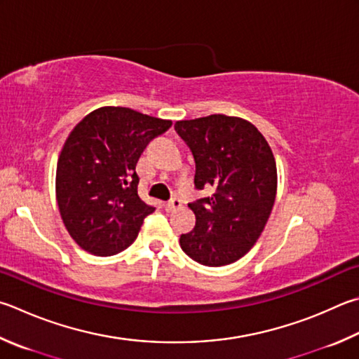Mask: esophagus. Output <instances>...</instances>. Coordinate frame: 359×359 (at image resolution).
<instances>
[{
	"mask_svg": "<svg viewBox=\"0 0 359 359\" xmlns=\"http://www.w3.org/2000/svg\"><path fill=\"white\" fill-rule=\"evenodd\" d=\"M180 205H182V201L177 199V198H174V199H171L169 202H166L165 208H166L168 212H174L175 208H180Z\"/></svg>",
	"mask_w": 359,
	"mask_h": 359,
	"instance_id": "34e87169",
	"label": "esophagus"
}]
</instances>
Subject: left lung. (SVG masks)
Segmentation results:
<instances>
[{
    "label": "left lung",
    "mask_w": 359,
    "mask_h": 359,
    "mask_svg": "<svg viewBox=\"0 0 359 359\" xmlns=\"http://www.w3.org/2000/svg\"><path fill=\"white\" fill-rule=\"evenodd\" d=\"M196 161L194 185L213 194L188 204L196 226L180 236L187 256L207 266L236 262L251 250L276 198V161L264 135L242 117L210 114L175 122Z\"/></svg>",
    "instance_id": "obj_1"
}]
</instances>
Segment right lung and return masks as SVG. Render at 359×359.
<instances>
[{
  "label": "right lung",
  "mask_w": 359,
  "mask_h": 359,
  "mask_svg": "<svg viewBox=\"0 0 359 359\" xmlns=\"http://www.w3.org/2000/svg\"><path fill=\"white\" fill-rule=\"evenodd\" d=\"M171 121L130 108L102 107L72 130L57 160L56 199L76 245L114 256L135 242L155 208L138 196L136 163Z\"/></svg>",
  "instance_id": "1"
}]
</instances>
